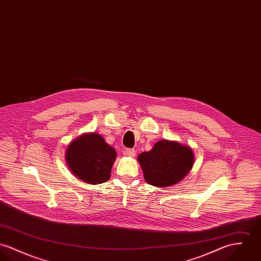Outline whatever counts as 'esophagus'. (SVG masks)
Instances as JSON below:
<instances>
[{"mask_svg": "<svg viewBox=\"0 0 261 261\" xmlns=\"http://www.w3.org/2000/svg\"><path fill=\"white\" fill-rule=\"evenodd\" d=\"M124 153H125V155H127V156H129V157H134V156L136 155L135 149H126V150L124 151Z\"/></svg>", "mask_w": 261, "mask_h": 261, "instance_id": "esophagus-1", "label": "esophagus"}]
</instances>
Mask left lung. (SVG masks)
<instances>
[{
	"mask_svg": "<svg viewBox=\"0 0 261 261\" xmlns=\"http://www.w3.org/2000/svg\"><path fill=\"white\" fill-rule=\"evenodd\" d=\"M193 153L188 146L161 140L138 156L147 183L157 187H168L178 183L193 165Z\"/></svg>",
	"mask_w": 261,
	"mask_h": 261,
	"instance_id": "1",
	"label": "left lung"
}]
</instances>
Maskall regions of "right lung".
I'll list each match as a JSON object with an SVG mask.
<instances>
[{
    "label": "right lung",
    "instance_id": "obj_1",
    "mask_svg": "<svg viewBox=\"0 0 261 261\" xmlns=\"http://www.w3.org/2000/svg\"><path fill=\"white\" fill-rule=\"evenodd\" d=\"M116 152L96 133L84 134L69 145L66 160L71 171L84 182L100 184L109 180Z\"/></svg>",
    "mask_w": 261,
    "mask_h": 261
}]
</instances>
